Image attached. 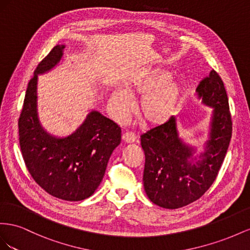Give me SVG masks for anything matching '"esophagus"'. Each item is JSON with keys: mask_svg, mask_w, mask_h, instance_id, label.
Returning a JSON list of instances; mask_svg holds the SVG:
<instances>
[{"mask_svg": "<svg viewBox=\"0 0 250 250\" xmlns=\"http://www.w3.org/2000/svg\"><path fill=\"white\" fill-rule=\"evenodd\" d=\"M123 140L125 144H133L136 140V136L134 133H125L123 134Z\"/></svg>", "mask_w": 250, "mask_h": 250, "instance_id": "34e87169", "label": "esophagus"}]
</instances>
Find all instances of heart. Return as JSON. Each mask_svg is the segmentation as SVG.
<instances>
[{
    "instance_id": "1",
    "label": "heart",
    "mask_w": 250,
    "mask_h": 250,
    "mask_svg": "<svg viewBox=\"0 0 250 250\" xmlns=\"http://www.w3.org/2000/svg\"><path fill=\"white\" fill-rule=\"evenodd\" d=\"M142 96L138 104V115L148 125H160L172 118L179 109L182 85L170 78L165 70H152L135 77L125 90L115 88L111 93L109 108L113 117L124 121L132 112L134 97Z\"/></svg>"
}]
</instances>
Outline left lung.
I'll return each mask as SVG.
<instances>
[{
	"label": "left lung",
	"mask_w": 250,
	"mask_h": 250,
	"mask_svg": "<svg viewBox=\"0 0 250 250\" xmlns=\"http://www.w3.org/2000/svg\"><path fill=\"white\" fill-rule=\"evenodd\" d=\"M198 99L212 109L204 151L185 142L177 118L141 135L146 155L144 187L154 204L163 208H183L198 200L215 181L229 146L232 123L224 83L215 70L196 89Z\"/></svg>",
	"instance_id": "left-lung-1"
}]
</instances>
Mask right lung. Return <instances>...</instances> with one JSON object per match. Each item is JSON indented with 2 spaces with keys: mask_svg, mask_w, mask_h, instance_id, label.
Returning <instances> with one entry per match:
<instances>
[{
  "mask_svg": "<svg viewBox=\"0 0 250 250\" xmlns=\"http://www.w3.org/2000/svg\"><path fill=\"white\" fill-rule=\"evenodd\" d=\"M65 45H56L34 71L28 83L19 119L20 146L30 175L48 194L66 201H81L101 184L110 157L121 141V129L92 110L83 123L66 137L42 126L38 114L39 75L59 65Z\"/></svg>",
  "mask_w": 250,
  "mask_h": 250,
  "instance_id": "add662e5",
  "label": "right lung"
}]
</instances>
